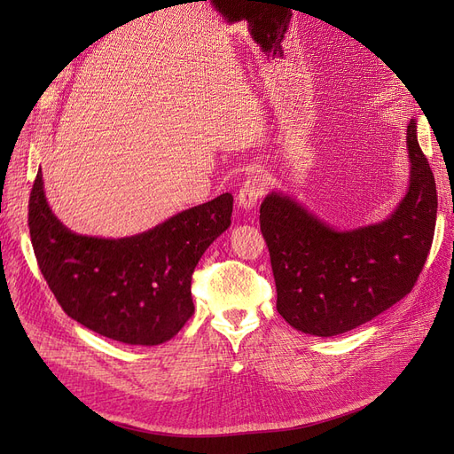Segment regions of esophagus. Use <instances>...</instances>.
<instances>
[{
  "instance_id": "esophagus-1",
  "label": "esophagus",
  "mask_w": 454,
  "mask_h": 454,
  "mask_svg": "<svg viewBox=\"0 0 454 454\" xmlns=\"http://www.w3.org/2000/svg\"><path fill=\"white\" fill-rule=\"evenodd\" d=\"M270 184L269 173L265 171H255L254 175H250L245 184L239 189V195H237V204H239L241 209H252L257 206V202L261 200L267 193Z\"/></svg>"
}]
</instances>
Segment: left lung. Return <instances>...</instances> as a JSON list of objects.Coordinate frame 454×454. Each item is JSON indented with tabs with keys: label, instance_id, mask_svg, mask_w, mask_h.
I'll use <instances>...</instances> for the list:
<instances>
[{
	"label": "left lung",
	"instance_id": "obj_1",
	"mask_svg": "<svg viewBox=\"0 0 454 454\" xmlns=\"http://www.w3.org/2000/svg\"><path fill=\"white\" fill-rule=\"evenodd\" d=\"M409 191L383 223L339 231L283 193L261 204L278 313L317 337L366 324L407 296L433 245L438 195L416 121L407 127Z\"/></svg>",
	"mask_w": 454,
	"mask_h": 454
}]
</instances>
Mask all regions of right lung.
Here are the masks:
<instances>
[{
    "label": "right lung",
    "instance_id": "obj_1",
    "mask_svg": "<svg viewBox=\"0 0 454 454\" xmlns=\"http://www.w3.org/2000/svg\"><path fill=\"white\" fill-rule=\"evenodd\" d=\"M231 209L233 197L223 193L123 239L77 235L50 209L38 171L29 231L38 267L67 317L117 342L156 346L193 317L191 276L228 230Z\"/></svg>",
    "mask_w": 454,
    "mask_h": 454
}]
</instances>
